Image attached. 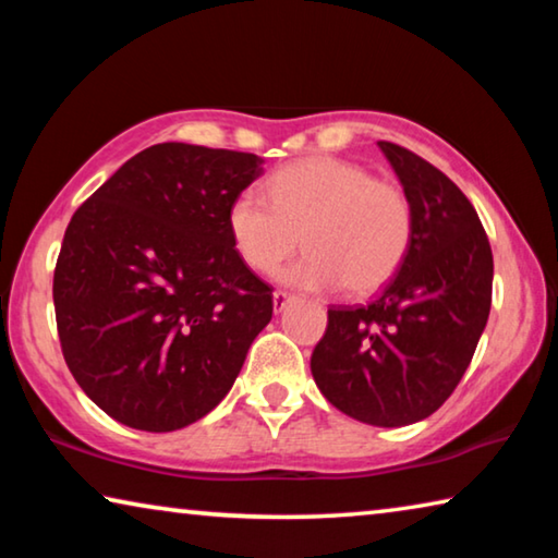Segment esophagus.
Masks as SVG:
<instances>
[{
  "mask_svg": "<svg viewBox=\"0 0 558 558\" xmlns=\"http://www.w3.org/2000/svg\"><path fill=\"white\" fill-rule=\"evenodd\" d=\"M290 302H295V295H290V292H282V290L272 292V310H276L278 315L290 305Z\"/></svg>",
  "mask_w": 558,
  "mask_h": 558,
  "instance_id": "esophagus-1",
  "label": "esophagus"
}]
</instances>
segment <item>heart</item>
<instances>
[{
    "label": "heart",
    "mask_w": 558,
    "mask_h": 558,
    "mask_svg": "<svg viewBox=\"0 0 558 558\" xmlns=\"http://www.w3.org/2000/svg\"><path fill=\"white\" fill-rule=\"evenodd\" d=\"M266 199L235 194L226 226L245 266L272 272L302 243L307 253L282 270L288 286L369 295L399 272L413 239V206L399 184L374 179L347 159L313 155L278 167Z\"/></svg>",
    "instance_id": "obj_1"
}]
</instances>
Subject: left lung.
Listing matches in <instances>:
<instances>
[{"label": "left lung", "mask_w": 558, "mask_h": 558, "mask_svg": "<svg viewBox=\"0 0 558 558\" xmlns=\"http://www.w3.org/2000/svg\"><path fill=\"white\" fill-rule=\"evenodd\" d=\"M413 206L401 268L362 307H329L310 369L325 399L369 426L428 418L465 374L493 305V251L468 196L411 149L379 143Z\"/></svg>", "instance_id": "8db88e82"}]
</instances>
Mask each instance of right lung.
Masks as SVG:
<instances>
[{"label":"right lung","instance_id":"right-lung-1","mask_svg":"<svg viewBox=\"0 0 558 558\" xmlns=\"http://www.w3.org/2000/svg\"><path fill=\"white\" fill-rule=\"evenodd\" d=\"M260 174L258 155L162 143L73 214L53 272L63 359L122 426L167 433L204 418L270 323L272 288L226 226Z\"/></svg>","mask_w":558,"mask_h":558}]
</instances>
